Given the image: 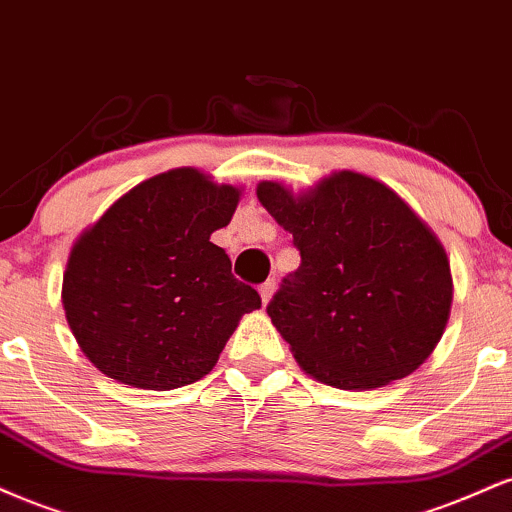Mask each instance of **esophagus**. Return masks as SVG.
Returning <instances> with one entry per match:
<instances>
[{"label":"esophagus","instance_id":"1","mask_svg":"<svg viewBox=\"0 0 512 512\" xmlns=\"http://www.w3.org/2000/svg\"><path fill=\"white\" fill-rule=\"evenodd\" d=\"M273 292H275V280H266L261 287H258V294H261V302H263V304L270 302V297H273Z\"/></svg>","mask_w":512,"mask_h":512}]
</instances>
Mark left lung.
<instances>
[{"mask_svg": "<svg viewBox=\"0 0 512 512\" xmlns=\"http://www.w3.org/2000/svg\"><path fill=\"white\" fill-rule=\"evenodd\" d=\"M258 201L302 256L266 311L306 374L342 390L381 388L434 352L453 302L450 266L395 191L338 172L304 196L263 182Z\"/></svg>", "mask_w": 512, "mask_h": 512, "instance_id": "left-lung-1", "label": "left lung"}]
</instances>
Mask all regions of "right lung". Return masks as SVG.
I'll use <instances>...</instances> for the list:
<instances>
[{"label": "right lung", "mask_w": 512, "mask_h": 512, "mask_svg": "<svg viewBox=\"0 0 512 512\" xmlns=\"http://www.w3.org/2000/svg\"><path fill=\"white\" fill-rule=\"evenodd\" d=\"M237 201L234 186L182 167L134 186L83 232L66 263L62 302L102 374L172 390L213 369L239 318L261 306L210 242Z\"/></svg>", "instance_id": "1"}]
</instances>
